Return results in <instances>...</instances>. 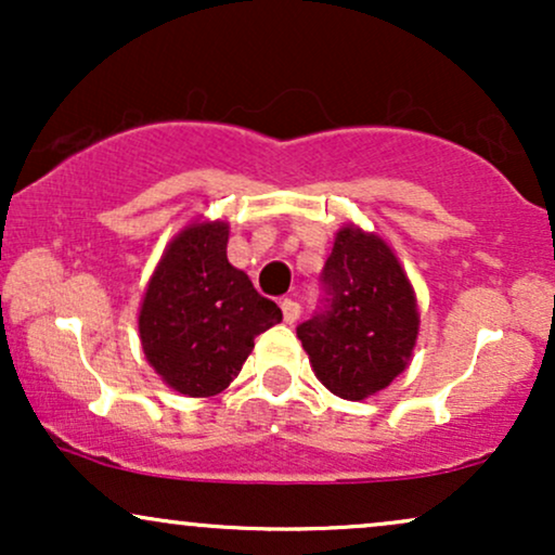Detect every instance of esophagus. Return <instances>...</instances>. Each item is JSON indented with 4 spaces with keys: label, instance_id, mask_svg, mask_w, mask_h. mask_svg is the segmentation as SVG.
<instances>
[{
    "label": "esophagus",
    "instance_id": "1",
    "mask_svg": "<svg viewBox=\"0 0 555 555\" xmlns=\"http://www.w3.org/2000/svg\"><path fill=\"white\" fill-rule=\"evenodd\" d=\"M282 313H284V321H286V323H295L297 318H299V313H302V305H299L297 299L284 297V299H282Z\"/></svg>",
    "mask_w": 555,
    "mask_h": 555
}]
</instances>
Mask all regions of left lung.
<instances>
[{"label": "left lung", "instance_id": "left-lung-1", "mask_svg": "<svg viewBox=\"0 0 555 555\" xmlns=\"http://www.w3.org/2000/svg\"><path fill=\"white\" fill-rule=\"evenodd\" d=\"M321 292L297 339L331 393L371 397L412 358L420 318L410 279L384 240L344 227L321 271Z\"/></svg>", "mask_w": 555, "mask_h": 555}]
</instances>
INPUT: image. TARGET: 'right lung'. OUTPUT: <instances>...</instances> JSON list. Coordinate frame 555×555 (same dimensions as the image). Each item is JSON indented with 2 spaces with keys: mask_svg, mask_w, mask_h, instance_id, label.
Listing matches in <instances>:
<instances>
[{
  "mask_svg": "<svg viewBox=\"0 0 555 555\" xmlns=\"http://www.w3.org/2000/svg\"><path fill=\"white\" fill-rule=\"evenodd\" d=\"M227 240L224 221L184 229L162 256L140 308L145 358L188 397L224 391L256 336L282 321L276 302L229 263Z\"/></svg>",
  "mask_w": 555,
  "mask_h": 555,
  "instance_id": "add662e5",
  "label": "right lung"
}]
</instances>
